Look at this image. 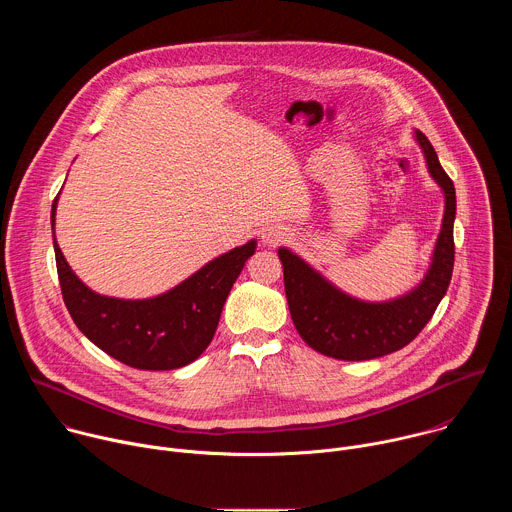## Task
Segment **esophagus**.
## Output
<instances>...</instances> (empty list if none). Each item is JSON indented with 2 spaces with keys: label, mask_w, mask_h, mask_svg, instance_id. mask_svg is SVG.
<instances>
[{
  "label": "esophagus",
  "mask_w": 512,
  "mask_h": 512,
  "mask_svg": "<svg viewBox=\"0 0 512 512\" xmlns=\"http://www.w3.org/2000/svg\"><path fill=\"white\" fill-rule=\"evenodd\" d=\"M261 239H263L265 245L275 247V245H279V243H283L287 239V233L283 229H279V227H269V229L263 231Z\"/></svg>",
  "instance_id": "1"
}]
</instances>
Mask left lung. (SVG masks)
<instances>
[{
  "instance_id": "8db88e82",
  "label": "left lung",
  "mask_w": 512,
  "mask_h": 512,
  "mask_svg": "<svg viewBox=\"0 0 512 512\" xmlns=\"http://www.w3.org/2000/svg\"><path fill=\"white\" fill-rule=\"evenodd\" d=\"M415 139L425 156L429 176L444 192L446 208L429 269L411 291L387 302L356 300L294 251L285 247L277 251L291 320L304 342L326 356L371 360L391 354L407 346L423 330L446 296L454 269L456 190L429 139L417 129Z\"/></svg>"
}]
</instances>
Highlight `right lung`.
Returning <instances> with one entry per match:
<instances>
[{
    "mask_svg": "<svg viewBox=\"0 0 512 512\" xmlns=\"http://www.w3.org/2000/svg\"><path fill=\"white\" fill-rule=\"evenodd\" d=\"M58 196L52 202V241L62 300L79 330L103 352L141 371H174L210 344L229 291L255 253L257 241L208 261L170 291L148 300H119L89 289L66 263L56 239Z\"/></svg>",
    "mask_w": 512,
    "mask_h": 512,
    "instance_id": "right-lung-1",
    "label": "right lung"
}]
</instances>
